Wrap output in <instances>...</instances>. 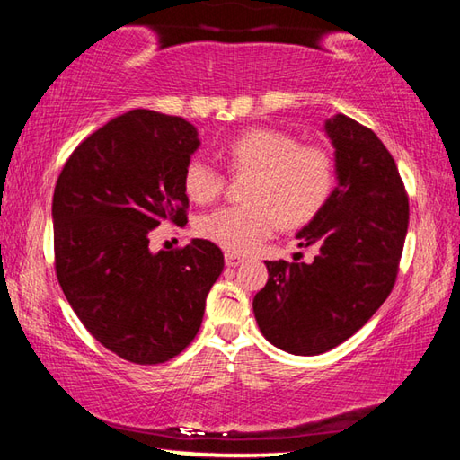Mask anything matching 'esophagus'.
<instances>
[{
  "instance_id": "1",
  "label": "esophagus",
  "mask_w": 460,
  "mask_h": 460,
  "mask_svg": "<svg viewBox=\"0 0 460 460\" xmlns=\"http://www.w3.org/2000/svg\"><path fill=\"white\" fill-rule=\"evenodd\" d=\"M243 261V258H241V255H237V253H225V263H227V268H237L239 263Z\"/></svg>"
}]
</instances>
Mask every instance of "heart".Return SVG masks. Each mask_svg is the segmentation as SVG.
Returning <instances> with one entry per match:
<instances>
[{"label": "heart", "instance_id": "1", "mask_svg": "<svg viewBox=\"0 0 460 460\" xmlns=\"http://www.w3.org/2000/svg\"><path fill=\"white\" fill-rule=\"evenodd\" d=\"M223 158L231 174L249 176L241 190L247 202L202 215L197 233L229 253L253 252L279 223L286 229L305 227L321 215L334 189L332 155L282 129L241 131L223 147ZM223 186V174L207 162L194 158L184 166L182 189L197 205L213 202Z\"/></svg>", "mask_w": 460, "mask_h": 460}]
</instances>
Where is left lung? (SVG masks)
Masks as SVG:
<instances>
[{"mask_svg":"<svg viewBox=\"0 0 460 460\" xmlns=\"http://www.w3.org/2000/svg\"><path fill=\"white\" fill-rule=\"evenodd\" d=\"M339 186L298 233L305 261H266L253 313L263 337L292 355H321L361 329L394 290L410 205L395 160L369 128L347 115L324 123Z\"/></svg>","mask_w":460,"mask_h":460,"instance_id":"1","label":"left lung"}]
</instances>
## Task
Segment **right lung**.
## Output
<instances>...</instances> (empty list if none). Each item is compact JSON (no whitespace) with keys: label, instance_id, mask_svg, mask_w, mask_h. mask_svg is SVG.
<instances>
[{"label":"right lung","instance_id":"right-lung-1","mask_svg":"<svg viewBox=\"0 0 460 460\" xmlns=\"http://www.w3.org/2000/svg\"><path fill=\"white\" fill-rule=\"evenodd\" d=\"M197 129L176 115L134 109L75 147L54 186V268L68 305L121 359L158 365L200 329L223 252L207 239L154 253L162 223L184 227V166Z\"/></svg>","mask_w":460,"mask_h":460}]
</instances>
